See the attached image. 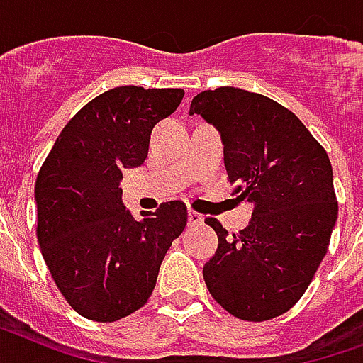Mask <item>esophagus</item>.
Here are the masks:
<instances>
[{"label": "esophagus", "instance_id": "esophagus-1", "mask_svg": "<svg viewBox=\"0 0 363 363\" xmlns=\"http://www.w3.org/2000/svg\"><path fill=\"white\" fill-rule=\"evenodd\" d=\"M187 218H189V225H199V223H202V216L199 212H195V210H189Z\"/></svg>", "mask_w": 363, "mask_h": 363}]
</instances>
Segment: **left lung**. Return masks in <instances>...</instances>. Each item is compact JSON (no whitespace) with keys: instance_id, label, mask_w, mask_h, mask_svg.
<instances>
[{"instance_id":"8db88e82","label":"left lung","mask_w":363,"mask_h":363,"mask_svg":"<svg viewBox=\"0 0 363 363\" xmlns=\"http://www.w3.org/2000/svg\"><path fill=\"white\" fill-rule=\"evenodd\" d=\"M189 113L221 132L233 195L254 204L233 237L204 220L220 242L202 269L208 291L235 318H277L301 299L330 246L339 210L330 157L296 113L257 92L204 91Z\"/></svg>"}]
</instances>
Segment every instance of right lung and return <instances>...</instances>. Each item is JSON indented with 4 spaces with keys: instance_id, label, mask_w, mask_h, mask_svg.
I'll return each instance as SVG.
<instances>
[{
    "instance_id": "add662e5",
    "label": "right lung",
    "mask_w": 363,
    "mask_h": 363,
    "mask_svg": "<svg viewBox=\"0 0 363 363\" xmlns=\"http://www.w3.org/2000/svg\"><path fill=\"white\" fill-rule=\"evenodd\" d=\"M184 94L134 85L104 92L67 121L41 164L38 242L64 299L85 318L115 322L142 308L187 225L182 201L134 220L119 187L123 170L147 159L153 126Z\"/></svg>"
}]
</instances>
